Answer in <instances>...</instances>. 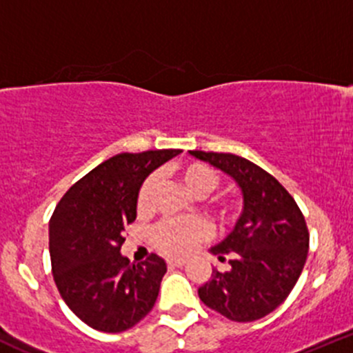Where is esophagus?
<instances>
[{"label": "esophagus", "mask_w": 353, "mask_h": 353, "mask_svg": "<svg viewBox=\"0 0 353 353\" xmlns=\"http://www.w3.org/2000/svg\"><path fill=\"white\" fill-rule=\"evenodd\" d=\"M167 263H169V268H183V265H186V260L184 259H169L167 260Z\"/></svg>", "instance_id": "34e87169"}]
</instances>
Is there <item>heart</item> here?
<instances>
[{
    "mask_svg": "<svg viewBox=\"0 0 353 353\" xmlns=\"http://www.w3.org/2000/svg\"><path fill=\"white\" fill-rule=\"evenodd\" d=\"M176 176L179 183L186 188L194 196H205L210 191L215 190L219 183V177L210 167L200 162H191L186 165H181L176 170ZM157 188V177L148 176L139 186L138 194H136V210L139 214H146L150 210L153 191ZM214 215L221 224H229L234 222L238 214L231 201H217L212 207ZM210 228L205 221L200 219H183V221H165L160 222L152 232L153 245L160 252L167 255H186L191 250L196 248L201 241L208 238Z\"/></svg>",
    "mask_w": 353,
    "mask_h": 353,
    "instance_id": "1",
    "label": "heart"
}]
</instances>
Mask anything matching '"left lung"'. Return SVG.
Segmentation results:
<instances>
[{
    "label": "left lung",
    "mask_w": 353,
    "mask_h": 353,
    "mask_svg": "<svg viewBox=\"0 0 353 353\" xmlns=\"http://www.w3.org/2000/svg\"><path fill=\"white\" fill-rule=\"evenodd\" d=\"M236 181L243 214L231 234L210 248L231 271L212 269L198 288L201 302L236 323H252L278 309L299 281L309 253L305 217L276 177L232 153L190 152Z\"/></svg>",
    "instance_id": "1"
}]
</instances>
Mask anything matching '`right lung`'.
I'll list each match as a JSON object with an SVG mask.
<instances>
[{
	"instance_id": "add662e5",
	"label": "right lung",
	"mask_w": 353,
	"mask_h": 353,
	"mask_svg": "<svg viewBox=\"0 0 353 353\" xmlns=\"http://www.w3.org/2000/svg\"><path fill=\"white\" fill-rule=\"evenodd\" d=\"M181 150L119 153L79 179L50 219L54 285L88 326L122 333L153 309L165 260L152 253L131 263L121 255L125 225L136 219V194L150 172Z\"/></svg>"
}]
</instances>
